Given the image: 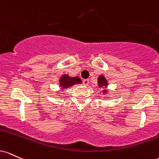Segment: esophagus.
Returning <instances> with one entry per match:
<instances>
[{
	"instance_id": "obj_1",
	"label": "esophagus",
	"mask_w": 159,
	"mask_h": 159,
	"mask_svg": "<svg viewBox=\"0 0 159 159\" xmlns=\"http://www.w3.org/2000/svg\"><path fill=\"white\" fill-rule=\"evenodd\" d=\"M83 84H84L85 85H88L89 83V80L88 79H85V80H83Z\"/></svg>"
}]
</instances>
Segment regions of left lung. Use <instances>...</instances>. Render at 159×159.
I'll return each mask as SVG.
<instances>
[{"label":"left lung","mask_w":159,"mask_h":159,"mask_svg":"<svg viewBox=\"0 0 159 159\" xmlns=\"http://www.w3.org/2000/svg\"><path fill=\"white\" fill-rule=\"evenodd\" d=\"M98 86L100 88L103 89L102 90L103 93L106 94L107 93V89L106 87L107 86V80H106V78L103 76V75H101V76H98Z\"/></svg>","instance_id":"8db88e82"}]
</instances>
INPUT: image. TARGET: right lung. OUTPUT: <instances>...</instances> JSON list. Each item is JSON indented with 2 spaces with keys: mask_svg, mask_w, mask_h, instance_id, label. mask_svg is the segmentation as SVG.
Wrapping results in <instances>:
<instances>
[{
  "mask_svg": "<svg viewBox=\"0 0 159 159\" xmlns=\"http://www.w3.org/2000/svg\"><path fill=\"white\" fill-rule=\"evenodd\" d=\"M81 83L82 80L80 79V77H78V76L70 77V76H69V75L67 74H64L63 76L60 78L59 80L60 87L61 89H68L75 84H78V83Z\"/></svg>",
  "mask_w": 159,
  "mask_h": 159,
  "instance_id": "1",
  "label": "right lung"
}]
</instances>
